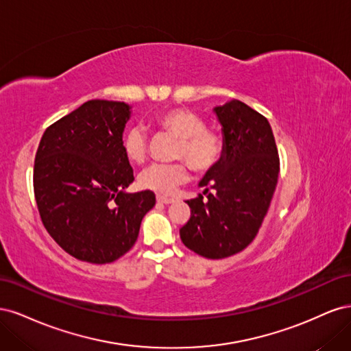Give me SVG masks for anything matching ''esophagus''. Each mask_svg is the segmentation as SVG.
I'll return each instance as SVG.
<instances>
[{
	"label": "esophagus",
	"mask_w": 351,
	"mask_h": 351,
	"mask_svg": "<svg viewBox=\"0 0 351 351\" xmlns=\"http://www.w3.org/2000/svg\"><path fill=\"white\" fill-rule=\"evenodd\" d=\"M156 200L159 202V204H164V205L173 204V202H174V199H171V197H167V196H156Z\"/></svg>",
	"instance_id": "1"
}]
</instances>
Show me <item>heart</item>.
I'll return each mask as SVG.
<instances>
[{"label":"heart","instance_id":"b5f03b06","mask_svg":"<svg viewBox=\"0 0 351 351\" xmlns=\"http://www.w3.org/2000/svg\"><path fill=\"white\" fill-rule=\"evenodd\" d=\"M156 125L177 137L173 158L183 159L197 174L214 169L224 155V137L218 130L206 127L205 120L193 111L184 108L168 110L158 117ZM123 151L129 161L134 164L145 161L147 156V137L142 127H132L125 132ZM185 165L182 161L152 164L141 173L139 184L155 193H173L177 186L189 178V168Z\"/></svg>","mask_w":351,"mask_h":351}]
</instances>
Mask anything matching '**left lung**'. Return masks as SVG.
I'll use <instances>...</instances> for the list:
<instances>
[{
  "instance_id": "8db88e82",
  "label": "left lung",
  "mask_w": 351,
  "mask_h": 351,
  "mask_svg": "<svg viewBox=\"0 0 351 351\" xmlns=\"http://www.w3.org/2000/svg\"><path fill=\"white\" fill-rule=\"evenodd\" d=\"M214 112L222 125L224 155L200 180L204 195L187 200L190 219L180 228L184 246L208 259L246 249L256 237L277 187L280 158L262 114L232 99Z\"/></svg>"
}]
</instances>
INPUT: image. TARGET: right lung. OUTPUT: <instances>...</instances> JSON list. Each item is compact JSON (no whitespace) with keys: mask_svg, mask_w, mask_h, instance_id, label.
I'll return each instance as SVG.
<instances>
[{"mask_svg":"<svg viewBox=\"0 0 351 351\" xmlns=\"http://www.w3.org/2000/svg\"><path fill=\"white\" fill-rule=\"evenodd\" d=\"M130 105L92 99L45 130L34 190L42 224L61 249L89 263H110L129 252L155 205L151 190L125 193L133 168L123 151Z\"/></svg>","mask_w":351,"mask_h":351,"instance_id":"1","label":"right lung"}]
</instances>
